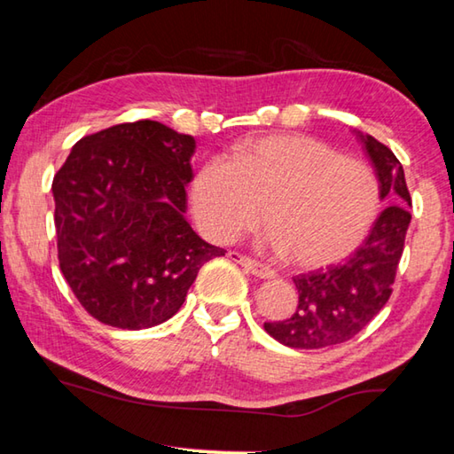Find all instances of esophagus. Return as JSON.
I'll list each match as a JSON object with an SVG mask.
<instances>
[{"instance_id":"34e87169","label":"esophagus","mask_w":454,"mask_h":454,"mask_svg":"<svg viewBox=\"0 0 454 454\" xmlns=\"http://www.w3.org/2000/svg\"><path fill=\"white\" fill-rule=\"evenodd\" d=\"M232 258L236 260L238 264L244 266L246 270L258 276V278H274V276H276V272L272 270L270 266L260 264L258 260H254V258H248V256H242V254H232Z\"/></svg>"}]
</instances>
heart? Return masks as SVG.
<instances>
[{"label":"heart","mask_w":454,"mask_h":454,"mask_svg":"<svg viewBox=\"0 0 454 454\" xmlns=\"http://www.w3.org/2000/svg\"><path fill=\"white\" fill-rule=\"evenodd\" d=\"M198 228L230 242L264 216V242L292 264L325 268L350 256L380 208L374 172L317 137L268 136L228 158H210L190 186Z\"/></svg>","instance_id":"obj_1"}]
</instances>
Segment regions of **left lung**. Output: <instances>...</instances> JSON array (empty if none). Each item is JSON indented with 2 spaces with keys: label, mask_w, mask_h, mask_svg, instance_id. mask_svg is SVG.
Listing matches in <instances>:
<instances>
[{
  "label": "left lung",
  "mask_w": 454,
  "mask_h": 454,
  "mask_svg": "<svg viewBox=\"0 0 454 454\" xmlns=\"http://www.w3.org/2000/svg\"><path fill=\"white\" fill-rule=\"evenodd\" d=\"M379 178L380 200L388 206L371 234L347 262L294 276L296 312L288 320L264 322V330L284 347L326 348L356 336L393 294L404 236L411 224V194L403 164L390 148L358 132Z\"/></svg>",
  "instance_id": "obj_1"
}]
</instances>
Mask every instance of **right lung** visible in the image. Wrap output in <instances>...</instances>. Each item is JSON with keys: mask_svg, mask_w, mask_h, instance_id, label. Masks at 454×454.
<instances>
[{"mask_svg": "<svg viewBox=\"0 0 454 454\" xmlns=\"http://www.w3.org/2000/svg\"><path fill=\"white\" fill-rule=\"evenodd\" d=\"M194 150V137L160 121H128L82 137L53 176L59 268L104 325H162L200 268L224 256L184 218Z\"/></svg>", "mask_w": 454, "mask_h": 454, "instance_id": "obj_1", "label": "right lung"}]
</instances>
